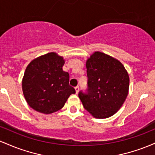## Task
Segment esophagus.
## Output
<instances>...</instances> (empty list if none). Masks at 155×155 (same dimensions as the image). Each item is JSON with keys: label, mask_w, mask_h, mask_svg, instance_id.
<instances>
[{"label": "esophagus", "mask_w": 155, "mask_h": 155, "mask_svg": "<svg viewBox=\"0 0 155 155\" xmlns=\"http://www.w3.org/2000/svg\"><path fill=\"white\" fill-rule=\"evenodd\" d=\"M75 90H76V93H78V92H79V86L75 87Z\"/></svg>", "instance_id": "1"}]
</instances>
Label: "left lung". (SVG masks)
Wrapping results in <instances>:
<instances>
[{
  "label": "left lung",
  "instance_id": "left-lung-1",
  "mask_svg": "<svg viewBox=\"0 0 155 155\" xmlns=\"http://www.w3.org/2000/svg\"><path fill=\"white\" fill-rule=\"evenodd\" d=\"M86 66L87 89L79 92L84 108L95 118L112 116L128 94V74L120 61L99 51L91 55Z\"/></svg>",
  "mask_w": 155,
  "mask_h": 155
}]
</instances>
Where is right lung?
<instances>
[{"label": "right lung", "mask_w": 155, "mask_h": 155, "mask_svg": "<svg viewBox=\"0 0 155 155\" xmlns=\"http://www.w3.org/2000/svg\"><path fill=\"white\" fill-rule=\"evenodd\" d=\"M64 60L51 52L33 60L27 67L22 90L27 103L35 111L51 114L63 107L76 90L69 84V74L63 71Z\"/></svg>", "instance_id": "1"}]
</instances>
